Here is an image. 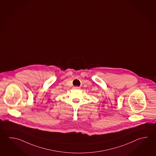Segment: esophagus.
I'll return each instance as SVG.
<instances>
[{
	"mask_svg": "<svg viewBox=\"0 0 156 156\" xmlns=\"http://www.w3.org/2000/svg\"><path fill=\"white\" fill-rule=\"evenodd\" d=\"M73 88L75 89V90H79V89H80V87H78V86H75L73 87Z\"/></svg>",
	"mask_w": 156,
	"mask_h": 156,
	"instance_id": "34e87169",
	"label": "esophagus"
}]
</instances>
